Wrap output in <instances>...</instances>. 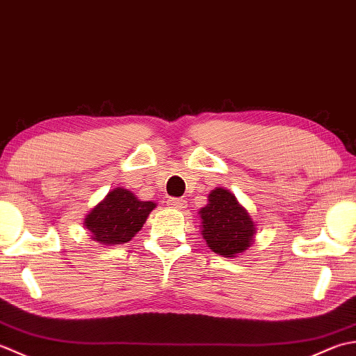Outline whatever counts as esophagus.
<instances>
[{"instance_id":"1","label":"esophagus","mask_w":356,"mask_h":356,"mask_svg":"<svg viewBox=\"0 0 356 356\" xmlns=\"http://www.w3.org/2000/svg\"><path fill=\"white\" fill-rule=\"evenodd\" d=\"M169 206L172 209H177V210H183L186 207V200L184 198H170L169 200Z\"/></svg>"}]
</instances>
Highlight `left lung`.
Here are the masks:
<instances>
[{
	"label": "left lung",
	"instance_id": "1",
	"mask_svg": "<svg viewBox=\"0 0 356 356\" xmlns=\"http://www.w3.org/2000/svg\"><path fill=\"white\" fill-rule=\"evenodd\" d=\"M202 236L215 253L230 258L252 244L255 224L234 193L215 188L209 195V204L200 210Z\"/></svg>",
	"mask_w": 356,
	"mask_h": 356
}]
</instances>
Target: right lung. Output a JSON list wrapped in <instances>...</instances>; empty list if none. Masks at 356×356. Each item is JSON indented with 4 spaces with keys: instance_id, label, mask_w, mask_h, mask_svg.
<instances>
[{
    "instance_id": "1",
    "label": "right lung",
    "mask_w": 356,
    "mask_h": 356,
    "mask_svg": "<svg viewBox=\"0 0 356 356\" xmlns=\"http://www.w3.org/2000/svg\"><path fill=\"white\" fill-rule=\"evenodd\" d=\"M155 202L140 201L126 188H115L103 202L86 216L84 226L93 241L99 244H124L140 232Z\"/></svg>"
}]
</instances>
